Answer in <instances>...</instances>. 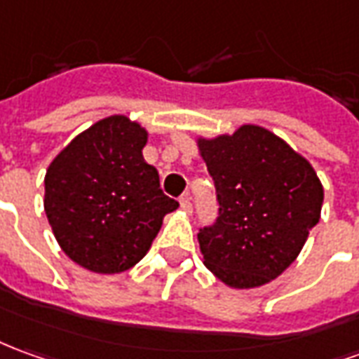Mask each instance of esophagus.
I'll use <instances>...</instances> for the list:
<instances>
[{
  "mask_svg": "<svg viewBox=\"0 0 359 359\" xmlns=\"http://www.w3.org/2000/svg\"><path fill=\"white\" fill-rule=\"evenodd\" d=\"M180 208L184 210V212H192V202H190V196L188 194H184V196H180Z\"/></svg>",
  "mask_w": 359,
  "mask_h": 359,
  "instance_id": "esophagus-1",
  "label": "esophagus"
}]
</instances>
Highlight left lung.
I'll list each match as a JSON object with an SVG mask.
<instances>
[{
  "instance_id": "8db88e82",
  "label": "left lung",
  "mask_w": 359,
  "mask_h": 359,
  "mask_svg": "<svg viewBox=\"0 0 359 359\" xmlns=\"http://www.w3.org/2000/svg\"><path fill=\"white\" fill-rule=\"evenodd\" d=\"M214 180L217 217L200 227L204 264L231 287L274 280L319 223L323 184L307 159L260 126L200 140Z\"/></svg>"
}]
</instances>
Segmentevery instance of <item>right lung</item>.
Wrapping results in <instances>:
<instances>
[{
    "instance_id": "obj_1",
    "label": "right lung",
    "mask_w": 359,
    "mask_h": 359,
    "mask_svg": "<svg viewBox=\"0 0 359 359\" xmlns=\"http://www.w3.org/2000/svg\"><path fill=\"white\" fill-rule=\"evenodd\" d=\"M147 132L109 116L75 137L44 179V210L60 247L79 266L116 274L145 257L165 214L179 202L144 161Z\"/></svg>"
}]
</instances>
